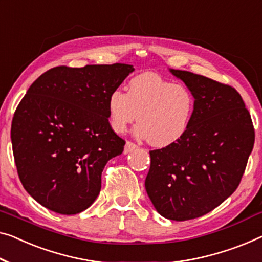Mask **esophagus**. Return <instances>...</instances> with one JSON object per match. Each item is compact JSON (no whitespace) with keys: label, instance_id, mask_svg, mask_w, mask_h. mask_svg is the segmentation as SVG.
<instances>
[{"label":"esophagus","instance_id":"34e87169","mask_svg":"<svg viewBox=\"0 0 262 262\" xmlns=\"http://www.w3.org/2000/svg\"><path fill=\"white\" fill-rule=\"evenodd\" d=\"M136 148H138V146H136L135 143H133L130 141H127L126 142V146H124V149H123V154L124 155L129 154V153H132L133 150H135Z\"/></svg>","mask_w":262,"mask_h":262}]
</instances>
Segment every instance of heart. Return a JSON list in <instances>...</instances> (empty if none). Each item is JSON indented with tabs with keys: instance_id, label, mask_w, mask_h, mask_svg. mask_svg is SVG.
Listing matches in <instances>:
<instances>
[{
	"instance_id": "obj_1",
	"label": "heart",
	"mask_w": 262,
	"mask_h": 262,
	"mask_svg": "<svg viewBox=\"0 0 262 262\" xmlns=\"http://www.w3.org/2000/svg\"><path fill=\"white\" fill-rule=\"evenodd\" d=\"M108 119L115 133L138 120L134 134L156 148L170 147L186 135L195 112L193 93L159 74L146 72L128 82L127 93L114 89L107 100Z\"/></svg>"
}]
</instances>
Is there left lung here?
<instances>
[{
    "mask_svg": "<svg viewBox=\"0 0 262 262\" xmlns=\"http://www.w3.org/2000/svg\"><path fill=\"white\" fill-rule=\"evenodd\" d=\"M193 93L195 112L186 135L150 151L144 181L160 215L185 221L205 215L239 186L254 146V128L231 85L186 70L169 69Z\"/></svg>",
    "mask_w": 262,
    "mask_h": 262,
    "instance_id": "1",
    "label": "left lung"
}]
</instances>
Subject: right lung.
I'll return each instance as SVG.
<instances>
[{
    "instance_id": "add662e5",
    "label": "right lung",
    "mask_w": 262,
    "mask_h": 262,
    "mask_svg": "<svg viewBox=\"0 0 262 262\" xmlns=\"http://www.w3.org/2000/svg\"><path fill=\"white\" fill-rule=\"evenodd\" d=\"M133 72L126 63L56 67L30 85L10 134L19 180L38 204L72 215L95 201L104 166L124 146L109 124L108 96Z\"/></svg>"
}]
</instances>
